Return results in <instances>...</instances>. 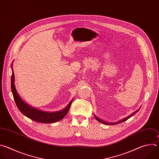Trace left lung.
<instances>
[{"instance_id": "obj_1", "label": "left lung", "mask_w": 159, "mask_h": 159, "mask_svg": "<svg viewBox=\"0 0 159 159\" xmlns=\"http://www.w3.org/2000/svg\"><path fill=\"white\" fill-rule=\"evenodd\" d=\"M135 113V112H133V114H131V115H129V116H128L127 118H125V119H123V120H120V121H119L118 122H116V123H107V122H104V121H102V120H101L100 119H99L98 117H96V116H95V118L99 121V122H100V123H102V124H104V125H116V124H119V123H121V122H123V121H125L126 120H127L128 119H129L130 117H131Z\"/></svg>"}]
</instances>
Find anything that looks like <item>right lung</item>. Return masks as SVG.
Returning a JSON list of instances; mask_svg holds the SVG:
<instances>
[{"label": "right lung", "mask_w": 159, "mask_h": 159, "mask_svg": "<svg viewBox=\"0 0 159 159\" xmlns=\"http://www.w3.org/2000/svg\"><path fill=\"white\" fill-rule=\"evenodd\" d=\"M14 82V74L12 70L11 77V90L16 104L19 110L22 113V114L36 122L42 123H52L58 121L64 118V116L67 114L68 111H69L71 106L72 100L70 101L69 105L66 107L65 109H63L61 111L55 112H48L36 109L33 107H30L27 104H26L22 101V99L20 98V97L16 92Z\"/></svg>", "instance_id": "right-lung-1"}]
</instances>
